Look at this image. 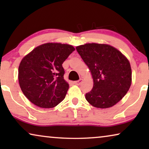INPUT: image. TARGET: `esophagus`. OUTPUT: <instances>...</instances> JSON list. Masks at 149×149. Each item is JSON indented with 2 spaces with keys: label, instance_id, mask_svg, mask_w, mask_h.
Segmentation results:
<instances>
[{
  "label": "esophagus",
  "instance_id": "1",
  "mask_svg": "<svg viewBox=\"0 0 149 149\" xmlns=\"http://www.w3.org/2000/svg\"><path fill=\"white\" fill-rule=\"evenodd\" d=\"M82 81H83V79H79V80H78V81H74V84L75 85H79L81 83V82H82Z\"/></svg>",
  "mask_w": 149,
  "mask_h": 149
}]
</instances>
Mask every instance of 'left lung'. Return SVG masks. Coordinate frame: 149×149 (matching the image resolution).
<instances>
[{
  "label": "left lung",
  "instance_id": "8db88e82",
  "mask_svg": "<svg viewBox=\"0 0 149 149\" xmlns=\"http://www.w3.org/2000/svg\"><path fill=\"white\" fill-rule=\"evenodd\" d=\"M76 49L88 66L93 86L85 94L93 107L107 109L123 98L132 84L130 62L119 50L106 44L87 43Z\"/></svg>",
  "mask_w": 149,
  "mask_h": 149
}]
</instances>
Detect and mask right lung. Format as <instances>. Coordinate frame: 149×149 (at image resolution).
Segmentation results:
<instances>
[{"mask_svg": "<svg viewBox=\"0 0 149 149\" xmlns=\"http://www.w3.org/2000/svg\"><path fill=\"white\" fill-rule=\"evenodd\" d=\"M75 49L48 42L36 47L22 59L18 70L20 88L37 107L54 108L65 98L69 88L62 64Z\"/></svg>", "mask_w": 149, "mask_h": 149, "instance_id": "right-lung-1", "label": "right lung"}]
</instances>
